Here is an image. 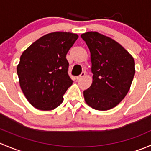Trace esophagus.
<instances>
[{"mask_svg": "<svg viewBox=\"0 0 151 151\" xmlns=\"http://www.w3.org/2000/svg\"><path fill=\"white\" fill-rule=\"evenodd\" d=\"M85 76V71H83V72L80 74V76H78V77H77V80H80L81 78H83V77H84Z\"/></svg>", "mask_w": 151, "mask_h": 151, "instance_id": "esophagus-1", "label": "esophagus"}]
</instances>
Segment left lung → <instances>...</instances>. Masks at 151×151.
<instances>
[{
    "mask_svg": "<svg viewBox=\"0 0 151 151\" xmlns=\"http://www.w3.org/2000/svg\"><path fill=\"white\" fill-rule=\"evenodd\" d=\"M81 37L89 48L93 74L91 87L83 92L85 102L97 110L112 109L130 89L134 60L119 43L98 32H87Z\"/></svg>",
    "mask_w": 151,
    "mask_h": 151,
    "instance_id": "8db88e82",
    "label": "left lung"
}]
</instances>
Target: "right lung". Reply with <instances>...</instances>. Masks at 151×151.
I'll return each mask as SVG.
<instances>
[{"instance_id":"add662e5","label":"right lung","mask_w":151,"mask_h":151,"mask_svg":"<svg viewBox=\"0 0 151 151\" xmlns=\"http://www.w3.org/2000/svg\"><path fill=\"white\" fill-rule=\"evenodd\" d=\"M78 37L69 32H53L39 38L22 52L17 67L19 85L36 109L52 110L63 102L73 82L66 56Z\"/></svg>"}]
</instances>
